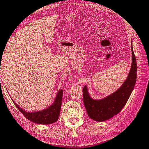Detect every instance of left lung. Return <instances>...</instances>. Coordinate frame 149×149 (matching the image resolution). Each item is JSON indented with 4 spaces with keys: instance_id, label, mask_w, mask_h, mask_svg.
I'll return each instance as SVG.
<instances>
[{
    "instance_id": "1",
    "label": "left lung",
    "mask_w": 149,
    "mask_h": 149,
    "mask_svg": "<svg viewBox=\"0 0 149 149\" xmlns=\"http://www.w3.org/2000/svg\"><path fill=\"white\" fill-rule=\"evenodd\" d=\"M132 62L129 74L122 86L114 93L101 99H94L90 96L87 85L83 89L85 109L89 117L93 120L104 122L110 119L118 114L127 102L137 79V62L132 46Z\"/></svg>"
}]
</instances>
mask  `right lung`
Masks as SVG:
<instances>
[{"instance_id":"add662e5","label":"right lung","mask_w":149,"mask_h":149,"mask_svg":"<svg viewBox=\"0 0 149 149\" xmlns=\"http://www.w3.org/2000/svg\"><path fill=\"white\" fill-rule=\"evenodd\" d=\"M62 90H60L57 92L54 100L52 104L49 107L36 112H27L23 108H20L14 100L12 99L14 104L27 119L31 122L38 123V124H51L56 122L58 120L60 110H61L62 99Z\"/></svg>"}]
</instances>
